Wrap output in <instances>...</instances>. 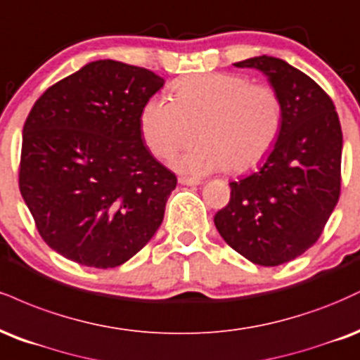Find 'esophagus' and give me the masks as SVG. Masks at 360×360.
Here are the masks:
<instances>
[{"label":"esophagus","mask_w":360,"mask_h":360,"mask_svg":"<svg viewBox=\"0 0 360 360\" xmlns=\"http://www.w3.org/2000/svg\"><path fill=\"white\" fill-rule=\"evenodd\" d=\"M179 184L187 185V187H197V185H200L202 181L200 180H192V179H179Z\"/></svg>","instance_id":"34e87169"}]
</instances>
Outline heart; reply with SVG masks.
Listing matches in <instances>:
<instances>
[{"label": "heart", "instance_id": "1", "mask_svg": "<svg viewBox=\"0 0 360 360\" xmlns=\"http://www.w3.org/2000/svg\"><path fill=\"white\" fill-rule=\"evenodd\" d=\"M172 92L173 101L151 97L143 105L139 126L160 160L173 158L198 133L202 143L175 163L185 175L252 170L280 136L283 104L271 86L236 74H204L179 80Z\"/></svg>", "mask_w": 360, "mask_h": 360}]
</instances>
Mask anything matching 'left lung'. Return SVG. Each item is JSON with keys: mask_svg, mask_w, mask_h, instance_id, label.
Listing matches in <instances>:
<instances>
[{"mask_svg": "<svg viewBox=\"0 0 360 360\" xmlns=\"http://www.w3.org/2000/svg\"><path fill=\"white\" fill-rule=\"evenodd\" d=\"M234 65L266 75L281 99L283 124L263 165L231 181V200L214 224L251 263L278 266L314 246L339 202L340 121L323 89L288 62L261 55Z\"/></svg>", "mask_w": 360, "mask_h": 360, "instance_id": "obj_1", "label": "left lung"}]
</instances>
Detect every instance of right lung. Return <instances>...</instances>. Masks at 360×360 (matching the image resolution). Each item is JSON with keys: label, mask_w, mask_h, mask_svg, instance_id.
I'll return each mask as SVG.
<instances>
[{"label": "right lung", "mask_w": 360, "mask_h": 360, "mask_svg": "<svg viewBox=\"0 0 360 360\" xmlns=\"http://www.w3.org/2000/svg\"><path fill=\"white\" fill-rule=\"evenodd\" d=\"M163 84L105 58L46 89L30 111L20 192L41 239L67 259L116 268L162 226L176 176L143 145L139 116Z\"/></svg>", "instance_id": "right-lung-1"}]
</instances>
